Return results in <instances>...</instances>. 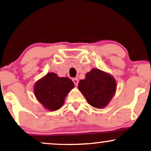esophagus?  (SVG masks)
<instances>
[{
  "label": "esophagus",
  "mask_w": 151,
  "mask_h": 151,
  "mask_svg": "<svg viewBox=\"0 0 151 151\" xmlns=\"http://www.w3.org/2000/svg\"><path fill=\"white\" fill-rule=\"evenodd\" d=\"M73 83L75 84L76 86H78V82H79V81H78V78H73Z\"/></svg>",
  "instance_id": "obj_1"
}]
</instances>
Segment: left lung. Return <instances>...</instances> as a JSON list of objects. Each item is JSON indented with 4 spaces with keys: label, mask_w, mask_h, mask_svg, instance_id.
I'll return each mask as SVG.
<instances>
[{
    "label": "left lung",
    "mask_w": 151,
    "mask_h": 151,
    "mask_svg": "<svg viewBox=\"0 0 151 151\" xmlns=\"http://www.w3.org/2000/svg\"><path fill=\"white\" fill-rule=\"evenodd\" d=\"M78 84V89L90 105L103 109L109 104L116 91V80L111 74L94 68Z\"/></svg>",
    "instance_id": "left-lung-1"
}]
</instances>
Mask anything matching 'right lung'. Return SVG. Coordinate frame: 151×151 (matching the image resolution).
I'll use <instances>...</instances> for the list:
<instances>
[{
    "label": "right lung",
    "instance_id": "add662e5",
    "mask_svg": "<svg viewBox=\"0 0 151 151\" xmlns=\"http://www.w3.org/2000/svg\"><path fill=\"white\" fill-rule=\"evenodd\" d=\"M74 86L69 78L58 77L56 73L50 72L35 83L34 92L45 109L54 111L63 106L67 94Z\"/></svg>",
    "mask_w": 151,
    "mask_h": 151
}]
</instances>
